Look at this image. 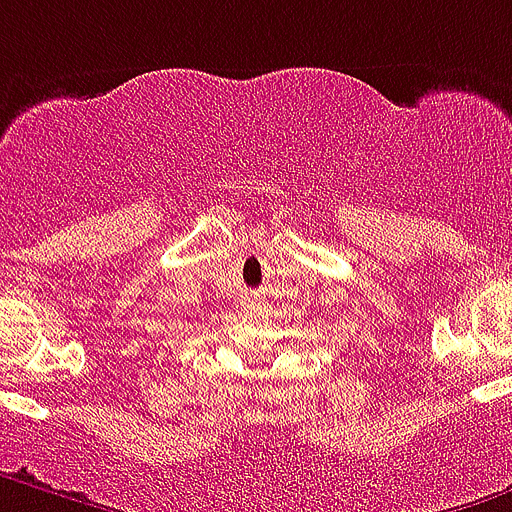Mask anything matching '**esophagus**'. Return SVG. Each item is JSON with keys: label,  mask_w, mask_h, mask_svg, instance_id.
Returning a JSON list of instances; mask_svg holds the SVG:
<instances>
[{"label": "esophagus", "mask_w": 512, "mask_h": 512, "mask_svg": "<svg viewBox=\"0 0 512 512\" xmlns=\"http://www.w3.org/2000/svg\"><path fill=\"white\" fill-rule=\"evenodd\" d=\"M242 308H245V311H255V308H257V301H255V298H250V296H247L245 298V301H242Z\"/></svg>", "instance_id": "1"}]
</instances>
